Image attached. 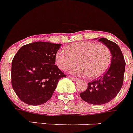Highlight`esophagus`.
I'll return each instance as SVG.
<instances>
[{"label":"esophagus","mask_w":133,"mask_h":133,"mask_svg":"<svg viewBox=\"0 0 133 133\" xmlns=\"http://www.w3.org/2000/svg\"><path fill=\"white\" fill-rule=\"evenodd\" d=\"M69 78H70V79H71V80H72V81H78L77 78L73 77H69Z\"/></svg>","instance_id":"esophagus-1"}]
</instances>
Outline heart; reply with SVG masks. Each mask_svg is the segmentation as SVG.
Segmentation results:
<instances>
[{"instance_id": "heart-1", "label": "heart", "mask_w": 133, "mask_h": 133, "mask_svg": "<svg viewBox=\"0 0 133 133\" xmlns=\"http://www.w3.org/2000/svg\"><path fill=\"white\" fill-rule=\"evenodd\" d=\"M111 52L107 46L95 42H76L66 47V50H59L55 56L56 64L62 70L71 68L69 73L75 75H85L95 79L106 72L111 62Z\"/></svg>"}]
</instances>
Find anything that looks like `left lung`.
Instances as JSON below:
<instances>
[{
	"mask_svg": "<svg viewBox=\"0 0 133 133\" xmlns=\"http://www.w3.org/2000/svg\"><path fill=\"white\" fill-rule=\"evenodd\" d=\"M98 41L110 49L111 54V64L103 76L88 83L87 89L81 93L80 96L89 104L101 105L111 101L121 90L123 83L125 62L122 52L116 43L104 37Z\"/></svg>",
	"mask_w": 133,
	"mask_h": 133,
	"instance_id": "obj_1",
	"label": "left lung"
}]
</instances>
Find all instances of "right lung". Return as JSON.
<instances>
[{
  "label": "right lung",
  "instance_id": "1",
  "mask_svg": "<svg viewBox=\"0 0 133 133\" xmlns=\"http://www.w3.org/2000/svg\"><path fill=\"white\" fill-rule=\"evenodd\" d=\"M62 44L34 42L21 47L12 62V85L25 104L38 106L51 98L60 79L66 77L55 65Z\"/></svg>",
  "mask_w": 133,
  "mask_h": 133
}]
</instances>
